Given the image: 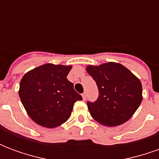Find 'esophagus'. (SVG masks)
<instances>
[{"instance_id":"34e87169","label":"esophagus","mask_w":159,"mask_h":159,"mask_svg":"<svg viewBox=\"0 0 159 159\" xmlns=\"http://www.w3.org/2000/svg\"><path fill=\"white\" fill-rule=\"evenodd\" d=\"M82 96H83V100H86L87 94H86V93H85V92H84V93H82Z\"/></svg>"}]
</instances>
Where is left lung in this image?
<instances>
[{
	"label": "left lung",
	"instance_id": "8db88e82",
	"mask_svg": "<svg viewBox=\"0 0 159 159\" xmlns=\"http://www.w3.org/2000/svg\"><path fill=\"white\" fill-rule=\"evenodd\" d=\"M87 71L95 81L99 90L95 101H87L93 119L111 127L120 125L129 119L142 100L140 80L117 63L89 66Z\"/></svg>",
	"mask_w": 159,
	"mask_h": 159
}]
</instances>
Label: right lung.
Returning a JSON list of instances; mask_svg holds the SVG:
<instances>
[{
  "instance_id": "obj_1",
  "label": "right lung",
  "mask_w": 159,
  "mask_h": 159,
  "mask_svg": "<svg viewBox=\"0 0 159 159\" xmlns=\"http://www.w3.org/2000/svg\"><path fill=\"white\" fill-rule=\"evenodd\" d=\"M71 66L46 64L27 72L19 86V97L25 109L39 125L55 128L68 120L76 100V93L67 79Z\"/></svg>"
}]
</instances>
